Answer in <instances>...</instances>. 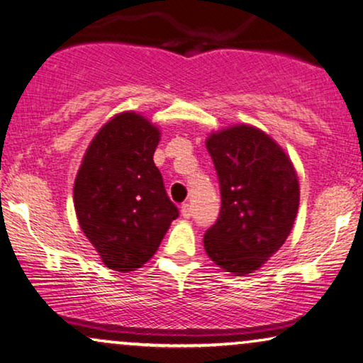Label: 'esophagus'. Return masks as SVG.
I'll return each mask as SVG.
<instances>
[{"mask_svg": "<svg viewBox=\"0 0 363 363\" xmlns=\"http://www.w3.org/2000/svg\"><path fill=\"white\" fill-rule=\"evenodd\" d=\"M181 216L184 218H189L192 216V208H191V206H189V203H182V206H181Z\"/></svg>", "mask_w": 363, "mask_h": 363, "instance_id": "34e87169", "label": "esophagus"}]
</instances>
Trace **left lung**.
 Masks as SVG:
<instances>
[{"label": "left lung", "instance_id": "left-lung-1", "mask_svg": "<svg viewBox=\"0 0 363 363\" xmlns=\"http://www.w3.org/2000/svg\"><path fill=\"white\" fill-rule=\"evenodd\" d=\"M206 146L220 182L222 207L203 235L208 258L245 277L283 247L299 207V179L286 151L252 125L212 131Z\"/></svg>", "mask_w": 363, "mask_h": 363}]
</instances>
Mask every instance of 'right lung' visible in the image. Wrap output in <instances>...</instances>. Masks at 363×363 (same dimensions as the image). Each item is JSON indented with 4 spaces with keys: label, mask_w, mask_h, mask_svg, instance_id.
I'll return each mask as SVG.
<instances>
[{
    "label": "right lung",
    "mask_w": 363,
    "mask_h": 363,
    "mask_svg": "<svg viewBox=\"0 0 363 363\" xmlns=\"http://www.w3.org/2000/svg\"><path fill=\"white\" fill-rule=\"evenodd\" d=\"M161 131L136 111L106 121L86 147L74 182L79 225L106 268H141L179 216L152 156Z\"/></svg>",
    "instance_id": "obj_1"
}]
</instances>
